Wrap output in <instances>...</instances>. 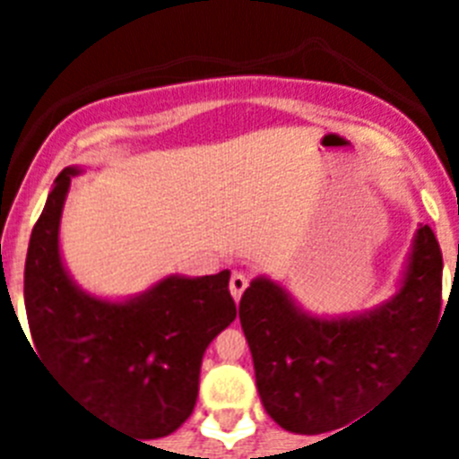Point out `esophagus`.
<instances>
[{
  "instance_id": "obj_1",
  "label": "esophagus",
  "mask_w": 459,
  "mask_h": 459,
  "mask_svg": "<svg viewBox=\"0 0 459 459\" xmlns=\"http://www.w3.org/2000/svg\"><path fill=\"white\" fill-rule=\"evenodd\" d=\"M246 287H248V278H246L241 271H234L232 278H230V291H232L234 301H238V299H241V294L246 291Z\"/></svg>"
}]
</instances>
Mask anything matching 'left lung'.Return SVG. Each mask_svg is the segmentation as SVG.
Returning a JSON list of instances; mask_svg holds the SVG:
<instances>
[{
	"label": "left lung",
	"instance_id": "obj_1",
	"mask_svg": "<svg viewBox=\"0 0 459 459\" xmlns=\"http://www.w3.org/2000/svg\"><path fill=\"white\" fill-rule=\"evenodd\" d=\"M441 273L439 241L423 225L400 291L363 315L310 317L282 287L255 278L241 296L238 319L266 413L296 435L344 429L437 328Z\"/></svg>",
	"mask_w": 459,
	"mask_h": 459
}]
</instances>
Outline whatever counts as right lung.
I'll return each instance as SVG.
<instances>
[{
  "label": "right lung",
  "instance_id": "add662e5",
  "mask_svg": "<svg viewBox=\"0 0 459 459\" xmlns=\"http://www.w3.org/2000/svg\"><path fill=\"white\" fill-rule=\"evenodd\" d=\"M75 174L78 168L59 172L31 230L24 307L34 350L105 423L137 439L168 437L193 413L206 347L237 317L230 271L169 275L124 303L84 294L59 255V221Z\"/></svg>",
  "mask_w": 459,
  "mask_h": 459
}]
</instances>
